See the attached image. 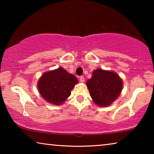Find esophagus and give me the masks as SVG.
Returning a JSON list of instances; mask_svg holds the SVG:
<instances>
[{
    "mask_svg": "<svg viewBox=\"0 0 154 154\" xmlns=\"http://www.w3.org/2000/svg\"><path fill=\"white\" fill-rule=\"evenodd\" d=\"M79 80H80V82H82V83L84 82V81H85V78H84V77H83V76H81V77H79Z\"/></svg>",
    "mask_w": 154,
    "mask_h": 154,
    "instance_id": "34e87169",
    "label": "esophagus"
}]
</instances>
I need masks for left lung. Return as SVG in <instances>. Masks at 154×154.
<instances>
[{"label": "left lung", "instance_id": "obj_1", "mask_svg": "<svg viewBox=\"0 0 154 154\" xmlns=\"http://www.w3.org/2000/svg\"><path fill=\"white\" fill-rule=\"evenodd\" d=\"M90 96L100 106H106L120 94L122 81L116 72L97 69L86 82Z\"/></svg>", "mask_w": 154, "mask_h": 154}]
</instances>
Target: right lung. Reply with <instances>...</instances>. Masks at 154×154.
<instances>
[{
    "label": "right lung",
    "mask_w": 154,
    "mask_h": 154,
    "mask_svg": "<svg viewBox=\"0 0 154 154\" xmlns=\"http://www.w3.org/2000/svg\"><path fill=\"white\" fill-rule=\"evenodd\" d=\"M78 79L73 75L60 67L55 71L45 72L38 82L41 96L48 102L59 105L71 95Z\"/></svg>",
    "instance_id": "add662e5"
}]
</instances>
